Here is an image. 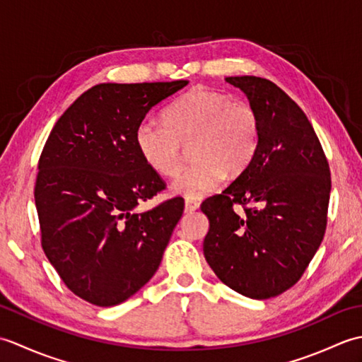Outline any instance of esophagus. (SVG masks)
<instances>
[{"label":"esophagus","instance_id":"obj_1","mask_svg":"<svg viewBox=\"0 0 362 362\" xmlns=\"http://www.w3.org/2000/svg\"><path fill=\"white\" fill-rule=\"evenodd\" d=\"M199 204L197 201H194V199H185V210L187 211H196L199 209Z\"/></svg>","mask_w":362,"mask_h":362}]
</instances>
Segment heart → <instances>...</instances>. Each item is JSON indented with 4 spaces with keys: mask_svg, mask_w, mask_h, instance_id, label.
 Returning <instances> with one entry per match:
<instances>
[{
    "mask_svg": "<svg viewBox=\"0 0 362 362\" xmlns=\"http://www.w3.org/2000/svg\"><path fill=\"white\" fill-rule=\"evenodd\" d=\"M136 151L153 173H179L189 143L191 165L173 182V193L201 197L216 189L226 173L236 177L252 163L259 144V118L244 101L197 87L166 107L163 122L143 119L134 132Z\"/></svg>",
    "mask_w": 362,
    "mask_h": 362,
    "instance_id": "1",
    "label": "heart"
}]
</instances>
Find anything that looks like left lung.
I'll use <instances>...</instances> for the list:
<instances>
[{"instance_id":"8db88e82","label":"left lung","mask_w":362,"mask_h":362,"mask_svg":"<svg viewBox=\"0 0 362 362\" xmlns=\"http://www.w3.org/2000/svg\"><path fill=\"white\" fill-rule=\"evenodd\" d=\"M226 81L257 110L259 144L247 169L202 202L210 221L204 255L228 288L264 300L294 286L317 252L332 177L311 122L280 87L257 76Z\"/></svg>"}]
</instances>
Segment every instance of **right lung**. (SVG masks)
<instances>
[{
	"instance_id": "add662e5",
	"label": "right lung",
	"mask_w": 362,
	"mask_h": 362,
	"mask_svg": "<svg viewBox=\"0 0 362 362\" xmlns=\"http://www.w3.org/2000/svg\"><path fill=\"white\" fill-rule=\"evenodd\" d=\"M188 81L99 83L68 107L45 143L34 188L42 247L66 288L96 306L124 302L160 266L183 199L136 213L166 188L135 127Z\"/></svg>"
}]
</instances>
